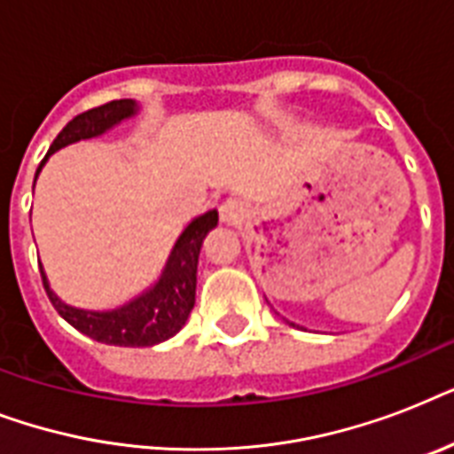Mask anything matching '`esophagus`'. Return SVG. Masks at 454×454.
Returning <instances> with one entry per match:
<instances>
[{"label":"esophagus","mask_w":454,"mask_h":454,"mask_svg":"<svg viewBox=\"0 0 454 454\" xmlns=\"http://www.w3.org/2000/svg\"><path fill=\"white\" fill-rule=\"evenodd\" d=\"M221 221L223 223H228V226H238V223H242V221L247 219V205L242 202V200L238 198H228L223 205H221Z\"/></svg>","instance_id":"esophagus-1"}]
</instances>
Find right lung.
Wrapping results in <instances>:
<instances>
[{
	"label": "right lung",
	"instance_id": "1",
	"mask_svg": "<svg viewBox=\"0 0 454 454\" xmlns=\"http://www.w3.org/2000/svg\"><path fill=\"white\" fill-rule=\"evenodd\" d=\"M137 101L122 98V101H110L106 106H98V108H91L87 113H82V115L73 117L63 127L59 137L53 138L51 148H49L46 157L37 167V174L42 171L51 153L60 151V148H66L74 141L101 137L122 120H129V117L137 115ZM35 181H37V176H35ZM216 223H219V212L216 209H209L198 219H192L185 226L184 233L178 235L176 245H174L169 259L164 263L160 280L153 285L151 290H145L144 294H138L137 299H131L120 309L84 310L67 306L66 301H60L53 294L44 276V269L39 266L42 283H44V290L51 299L53 309L59 310V316L73 325L74 330H80L82 334L110 346H134V348L137 346H155L164 339L174 337L191 316L192 306H195L200 247H202L205 235Z\"/></svg>",
	"mask_w": 454,
	"mask_h": 454
}]
</instances>
